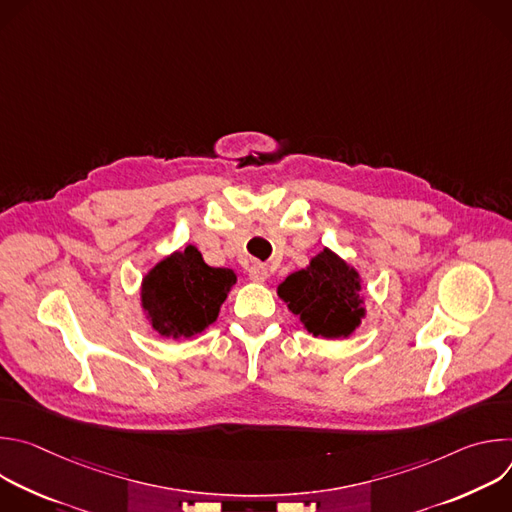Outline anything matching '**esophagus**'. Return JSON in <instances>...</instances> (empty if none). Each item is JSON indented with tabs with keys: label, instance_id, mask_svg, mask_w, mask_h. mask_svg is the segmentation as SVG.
I'll return each mask as SVG.
<instances>
[{
	"label": "esophagus",
	"instance_id": "obj_1",
	"mask_svg": "<svg viewBox=\"0 0 512 512\" xmlns=\"http://www.w3.org/2000/svg\"><path fill=\"white\" fill-rule=\"evenodd\" d=\"M249 277H251V281H255V283H265L267 277H269V269H267L263 263H253V265L249 267Z\"/></svg>",
	"mask_w": 512,
	"mask_h": 512
}]
</instances>
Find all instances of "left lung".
Listing matches in <instances>:
<instances>
[{"mask_svg": "<svg viewBox=\"0 0 512 512\" xmlns=\"http://www.w3.org/2000/svg\"><path fill=\"white\" fill-rule=\"evenodd\" d=\"M277 296L312 336L348 338L367 316L360 273L328 247L310 265L287 275L277 285Z\"/></svg>", "mask_w": 512, "mask_h": 512, "instance_id": "8db88e82", "label": "left lung"}]
</instances>
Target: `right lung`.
<instances>
[{
    "label": "right lung",
    "instance_id": "obj_1",
    "mask_svg": "<svg viewBox=\"0 0 512 512\" xmlns=\"http://www.w3.org/2000/svg\"><path fill=\"white\" fill-rule=\"evenodd\" d=\"M237 273L210 267L194 245L160 259L141 277L139 306L162 338H192L216 322Z\"/></svg>",
    "mask_w": 512,
    "mask_h": 512
}]
</instances>
